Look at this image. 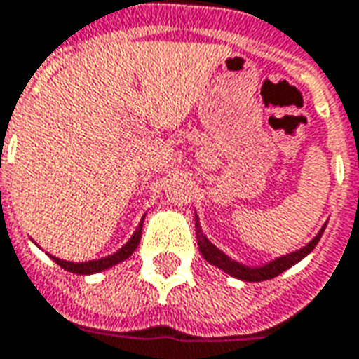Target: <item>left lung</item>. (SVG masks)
Listing matches in <instances>:
<instances>
[{
	"mask_svg": "<svg viewBox=\"0 0 359 359\" xmlns=\"http://www.w3.org/2000/svg\"><path fill=\"white\" fill-rule=\"evenodd\" d=\"M325 224L320 228V231L316 233L314 239H311L305 246H301L299 250H294V252L284 254L280 258H275L267 262L264 265H245L237 262V259H231L228 254H224L218 246H215L207 239V235L201 231V224H199V218L196 215V237H198V246L199 252L203 254V258L212 264L218 269H222L224 273H228L233 278H239V280H245V283H262V280H269V278L278 277L280 273H284L286 269H290L292 265H295L297 262L309 256L313 252L314 246L318 245L320 237L324 233Z\"/></svg>",
	"mask_w": 359,
	"mask_h": 359,
	"instance_id": "8db88e82",
	"label": "left lung"
}]
</instances>
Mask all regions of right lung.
Here are the masks:
<instances>
[{"instance_id":"add662e5","label":"right lung","mask_w":359,"mask_h":359,"mask_svg":"<svg viewBox=\"0 0 359 359\" xmlns=\"http://www.w3.org/2000/svg\"><path fill=\"white\" fill-rule=\"evenodd\" d=\"M144 218V216H143ZM141 229H143V220L141 224L137 226L133 235L130 237V241L126 243L122 248H118L114 254H109L105 258L100 259H90V262H67V259H60L56 256H50L60 267H64L65 271H71V273H76V275H94V273H101V271L109 269V267H114L120 262H124L131 256V254L135 252L137 245H139V241H141Z\"/></svg>"}]
</instances>
